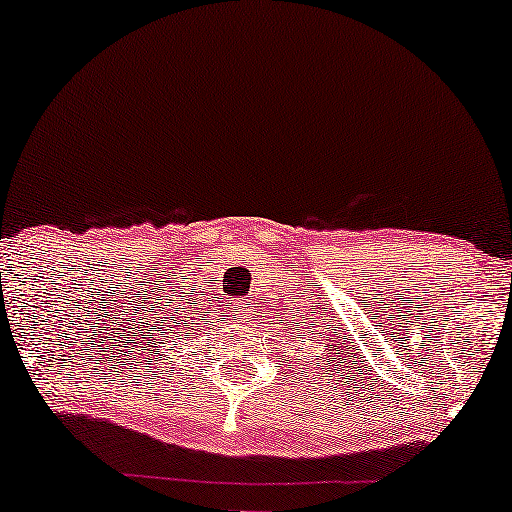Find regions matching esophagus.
<instances>
[{
  "label": "esophagus",
  "mask_w": 512,
  "mask_h": 512,
  "mask_svg": "<svg viewBox=\"0 0 512 512\" xmlns=\"http://www.w3.org/2000/svg\"><path fill=\"white\" fill-rule=\"evenodd\" d=\"M233 314H237V317H247L249 310H233Z\"/></svg>",
  "instance_id": "obj_1"
}]
</instances>
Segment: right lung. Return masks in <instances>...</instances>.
<instances>
[{"label": "right lung", "mask_w": 512, "mask_h": 512, "mask_svg": "<svg viewBox=\"0 0 512 512\" xmlns=\"http://www.w3.org/2000/svg\"><path fill=\"white\" fill-rule=\"evenodd\" d=\"M172 324H167V338H179L186 340V338H195V335L205 331V319H198V312H195V307L191 312L186 310V307H181L174 314H170Z\"/></svg>", "instance_id": "add662e5"}]
</instances>
